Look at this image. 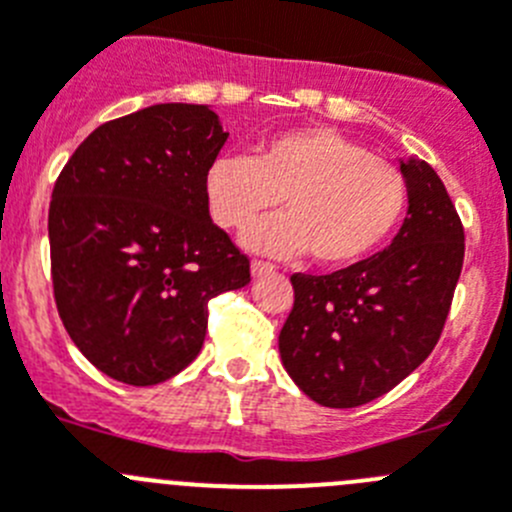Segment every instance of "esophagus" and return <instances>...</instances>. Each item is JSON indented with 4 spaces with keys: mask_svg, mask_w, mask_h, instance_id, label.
<instances>
[{
    "mask_svg": "<svg viewBox=\"0 0 512 512\" xmlns=\"http://www.w3.org/2000/svg\"><path fill=\"white\" fill-rule=\"evenodd\" d=\"M276 266L269 264V261H251V274L253 276H266V274H274Z\"/></svg>",
    "mask_w": 512,
    "mask_h": 512,
    "instance_id": "1",
    "label": "esophagus"
}]
</instances>
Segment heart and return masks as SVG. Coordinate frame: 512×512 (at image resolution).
Here are the masks:
<instances>
[{"label":"heart","instance_id":"b5f03b06","mask_svg":"<svg viewBox=\"0 0 512 512\" xmlns=\"http://www.w3.org/2000/svg\"><path fill=\"white\" fill-rule=\"evenodd\" d=\"M208 211L236 231L284 203V216L253 223L243 243L269 256L344 266L382 246L410 203L397 165L329 128L274 135L259 155H218L206 170Z\"/></svg>","mask_w":512,"mask_h":512}]
</instances>
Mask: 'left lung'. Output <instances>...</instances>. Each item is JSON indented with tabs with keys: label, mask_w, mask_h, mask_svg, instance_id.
Listing matches in <instances>:
<instances>
[{
	"label": "left lung",
	"mask_w": 512,
	"mask_h": 512,
	"mask_svg": "<svg viewBox=\"0 0 512 512\" xmlns=\"http://www.w3.org/2000/svg\"><path fill=\"white\" fill-rule=\"evenodd\" d=\"M407 218L384 251L326 276L294 274V309L279 334L289 377L334 410L397 387L435 349L465 259L462 221L425 160L399 165Z\"/></svg>",
	"instance_id": "obj_1"
}]
</instances>
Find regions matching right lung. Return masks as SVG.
Returning <instances> with one entry per match:
<instances>
[{"label":"right lung","instance_id":"add662e5","mask_svg":"<svg viewBox=\"0 0 512 512\" xmlns=\"http://www.w3.org/2000/svg\"><path fill=\"white\" fill-rule=\"evenodd\" d=\"M226 138L208 105H150L92 130L57 178L55 304L107 377H175L201 352L208 301L251 281L248 256L208 213L206 170Z\"/></svg>","mask_w":512,"mask_h":512}]
</instances>
